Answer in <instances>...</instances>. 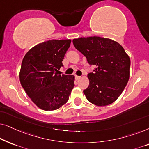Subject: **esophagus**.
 I'll return each instance as SVG.
<instances>
[{"label": "esophagus", "mask_w": 149, "mask_h": 149, "mask_svg": "<svg viewBox=\"0 0 149 149\" xmlns=\"http://www.w3.org/2000/svg\"><path fill=\"white\" fill-rule=\"evenodd\" d=\"M80 78H81L80 76H77V75H75V79H76V80H79V79Z\"/></svg>", "instance_id": "esophagus-1"}]
</instances>
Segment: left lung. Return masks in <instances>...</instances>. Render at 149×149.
<instances>
[{
    "mask_svg": "<svg viewBox=\"0 0 149 149\" xmlns=\"http://www.w3.org/2000/svg\"><path fill=\"white\" fill-rule=\"evenodd\" d=\"M73 45L95 65L87 74L89 87L83 91L89 102L98 107L111 104L120 96L130 78V59L123 47L115 40L100 36L74 38Z\"/></svg>",
    "mask_w": 149,
    "mask_h": 149,
    "instance_id": "8db88e82",
    "label": "left lung"
}]
</instances>
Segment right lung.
<instances>
[{
    "instance_id": "obj_1",
    "label": "right lung",
    "mask_w": 149,
    "mask_h": 149,
    "mask_svg": "<svg viewBox=\"0 0 149 149\" xmlns=\"http://www.w3.org/2000/svg\"><path fill=\"white\" fill-rule=\"evenodd\" d=\"M71 40H50L26 53L19 71L21 85L31 100L44 111H54L68 100L74 76L58 74Z\"/></svg>"
}]
</instances>
